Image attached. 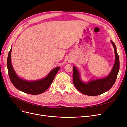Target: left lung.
Instances as JSON below:
<instances>
[{
    "instance_id": "left-lung-1",
    "label": "left lung",
    "mask_w": 127,
    "mask_h": 127,
    "mask_svg": "<svg viewBox=\"0 0 127 127\" xmlns=\"http://www.w3.org/2000/svg\"><path fill=\"white\" fill-rule=\"evenodd\" d=\"M111 43H112L114 48L116 61L112 71L106 78L92 80L87 83H84L80 80L79 72L77 68L75 67H74L72 74L73 83L77 89L83 94L91 96H97L109 91L114 85L119 71L120 63L116 45L112 41H111Z\"/></svg>"
}]
</instances>
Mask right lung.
Wrapping results in <instances>:
<instances>
[{
    "mask_svg": "<svg viewBox=\"0 0 127 127\" xmlns=\"http://www.w3.org/2000/svg\"><path fill=\"white\" fill-rule=\"evenodd\" d=\"M11 48L9 52L7 58V66L10 81L13 85L21 91L24 93L37 95L43 93L50 86L60 67H57L49 73L43 79L34 82H28L19 78L13 69L11 63Z\"/></svg>",
    "mask_w": 127,
    "mask_h": 127,
    "instance_id": "obj_1",
    "label": "right lung"
}]
</instances>
